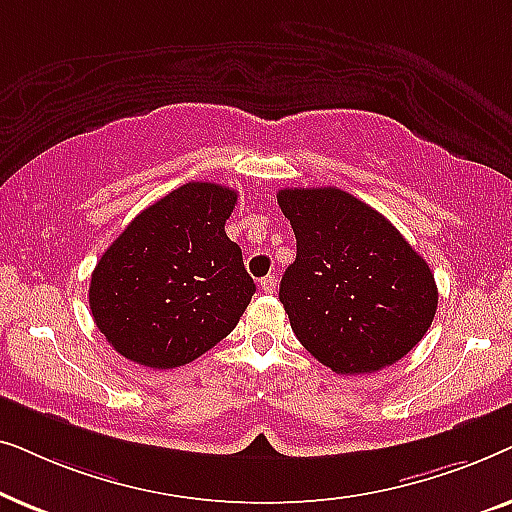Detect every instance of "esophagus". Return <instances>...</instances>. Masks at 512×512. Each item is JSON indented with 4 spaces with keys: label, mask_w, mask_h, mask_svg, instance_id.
Wrapping results in <instances>:
<instances>
[{
    "label": "esophagus",
    "mask_w": 512,
    "mask_h": 512,
    "mask_svg": "<svg viewBox=\"0 0 512 512\" xmlns=\"http://www.w3.org/2000/svg\"><path fill=\"white\" fill-rule=\"evenodd\" d=\"M261 289L265 291V293H272L277 289V277L275 275H265L263 279H261Z\"/></svg>",
    "instance_id": "esophagus-1"
}]
</instances>
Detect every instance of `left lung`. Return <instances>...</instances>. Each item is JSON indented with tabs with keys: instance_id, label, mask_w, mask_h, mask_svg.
<instances>
[{
	"instance_id": "1",
	"label": "left lung",
	"mask_w": 512,
	"mask_h": 512,
	"mask_svg": "<svg viewBox=\"0 0 512 512\" xmlns=\"http://www.w3.org/2000/svg\"><path fill=\"white\" fill-rule=\"evenodd\" d=\"M296 235L279 300L307 352L338 375L375 373L429 331L438 289L391 221L340 188H284Z\"/></svg>"
}]
</instances>
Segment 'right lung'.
Masks as SVG:
<instances>
[{
  "label": "right lung",
  "mask_w": 512,
  "mask_h": 512,
  "mask_svg": "<svg viewBox=\"0 0 512 512\" xmlns=\"http://www.w3.org/2000/svg\"><path fill=\"white\" fill-rule=\"evenodd\" d=\"M233 188L188 181L128 223L97 261L88 303L125 359L179 368L233 331L256 284L226 235Z\"/></svg>",
  "instance_id": "obj_1"
}]
</instances>
